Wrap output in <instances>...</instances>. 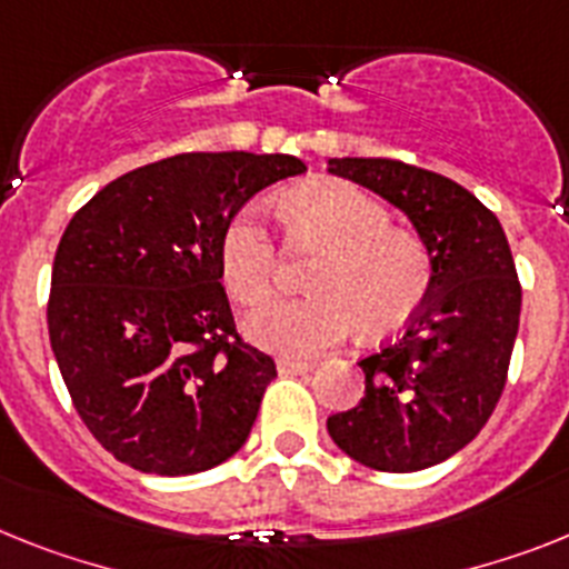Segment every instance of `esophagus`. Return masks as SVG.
<instances>
[{"label": "esophagus", "instance_id": "1", "mask_svg": "<svg viewBox=\"0 0 569 569\" xmlns=\"http://www.w3.org/2000/svg\"><path fill=\"white\" fill-rule=\"evenodd\" d=\"M277 370H280V373L307 376V373H312L315 365L312 361H298V358H280V361H277Z\"/></svg>", "mask_w": 569, "mask_h": 569}]
</instances>
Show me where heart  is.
<instances>
[{
    "instance_id": "1",
    "label": "heart",
    "mask_w": 569,
    "mask_h": 569,
    "mask_svg": "<svg viewBox=\"0 0 569 569\" xmlns=\"http://www.w3.org/2000/svg\"><path fill=\"white\" fill-rule=\"evenodd\" d=\"M295 240L323 248L309 271L312 295L274 300L248 321V336L280 356H318L352 327L390 336L422 307L431 260L422 240L390 228L385 204L343 181H309L280 196ZM219 262L228 292L260 307L274 292L277 248L254 213H240L222 233Z\"/></svg>"
}]
</instances>
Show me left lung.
I'll return each instance as SVG.
<instances>
[{
  "label": "left lung",
  "mask_w": 569,
  "mask_h": 569,
  "mask_svg": "<svg viewBox=\"0 0 569 569\" xmlns=\"http://www.w3.org/2000/svg\"><path fill=\"white\" fill-rule=\"evenodd\" d=\"M327 170L399 208L431 260L422 307L358 361L365 399L327 431L367 469H431L469 446L503 393L520 321L512 251L498 217L446 176L393 159H329Z\"/></svg>",
  "instance_id": "1"
}]
</instances>
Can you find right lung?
Instances as JSON below:
<instances>
[{
	"instance_id": "obj_1",
	"label": "right lung",
	"mask_w": 569,
	"mask_h": 569,
	"mask_svg": "<svg viewBox=\"0 0 569 569\" xmlns=\"http://www.w3.org/2000/svg\"><path fill=\"white\" fill-rule=\"evenodd\" d=\"M295 156L181 152L109 181L66 228L49 338L71 402L114 460L147 475L208 471L246 446L274 361L248 347L219 246Z\"/></svg>"
}]
</instances>
